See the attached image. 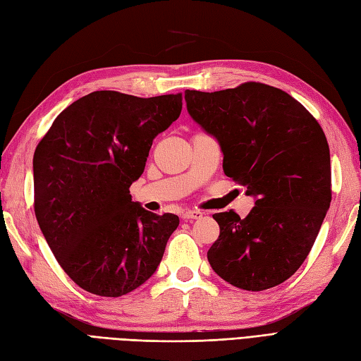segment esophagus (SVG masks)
<instances>
[{"mask_svg":"<svg viewBox=\"0 0 361 361\" xmlns=\"http://www.w3.org/2000/svg\"><path fill=\"white\" fill-rule=\"evenodd\" d=\"M203 212L200 211H185L182 214V219L187 220V221H192V220H197V219H202Z\"/></svg>","mask_w":361,"mask_h":361,"instance_id":"34e87169","label":"esophagus"}]
</instances>
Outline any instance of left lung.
I'll list each match as a JSON object with an SVG mask.
<instances>
[{"label": "left lung", "mask_w": 361, "mask_h": 361, "mask_svg": "<svg viewBox=\"0 0 361 361\" xmlns=\"http://www.w3.org/2000/svg\"><path fill=\"white\" fill-rule=\"evenodd\" d=\"M187 111L223 152V170L255 207L246 219L214 214L220 235L208 250L233 287L279 286L305 261L331 203V159L316 118L278 87L247 82L216 92L185 91Z\"/></svg>", "instance_id": "1"}]
</instances>
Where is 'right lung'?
Wrapping results in <instances>:
<instances>
[{
    "mask_svg": "<svg viewBox=\"0 0 361 361\" xmlns=\"http://www.w3.org/2000/svg\"><path fill=\"white\" fill-rule=\"evenodd\" d=\"M182 94L140 99L95 91L54 120L33 157L35 214L65 274L90 293L118 298L162 259L174 214L132 202L153 140L179 118Z\"/></svg>",
    "mask_w": 361,
    "mask_h": 361,
    "instance_id": "1",
    "label": "right lung"
}]
</instances>
